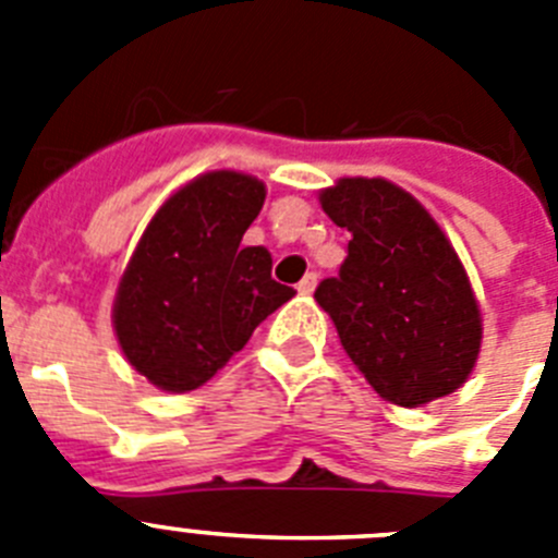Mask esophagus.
I'll list each match as a JSON object with an SVG mask.
<instances>
[{
	"instance_id": "esophagus-1",
	"label": "esophagus",
	"mask_w": 558,
	"mask_h": 558,
	"mask_svg": "<svg viewBox=\"0 0 558 558\" xmlns=\"http://www.w3.org/2000/svg\"><path fill=\"white\" fill-rule=\"evenodd\" d=\"M315 284H318V274H313V270H310V274H304L302 282L295 284V290H299V293H304V295H310L315 290Z\"/></svg>"
}]
</instances>
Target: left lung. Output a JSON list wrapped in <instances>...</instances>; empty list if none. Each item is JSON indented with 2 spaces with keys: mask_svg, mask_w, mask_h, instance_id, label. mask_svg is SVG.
<instances>
[{
  "mask_svg": "<svg viewBox=\"0 0 558 558\" xmlns=\"http://www.w3.org/2000/svg\"><path fill=\"white\" fill-rule=\"evenodd\" d=\"M322 206L352 240L315 302L374 391L418 408L463 386L481 352V310L425 206L386 179H340Z\"/></svg>",
  "mask_w": 558,
  "mask_h": 558,
  "instance_id": "left-lung-1",
  "label": "left lung"
}]
</instances>
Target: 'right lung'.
<instances>
[{"label":"right lung","mask_w":558,"mask_h":558,"mask_svg":"<svg viewBox=\"0 0 558 558\" xmlns=\"http://www.w3.org/2000/svg\"><path fill=\"white\" fill-rule=\"evenodd\" d=\"M263 204V181L206 172L142 234L117 290L113 329L128 363L161 391L204 386L295 295L270 276L263 245H240Z\"/></svg>","instance_id":"right-lung-1"}]
</instances>
